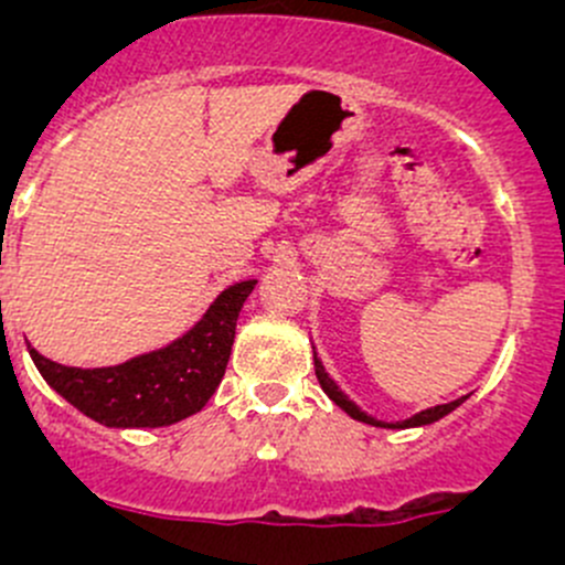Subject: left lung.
<instances>
[{"label": "left lung", "instance_id": "8db88e82", "mask_svg": "<svg viewBox=\"0 0 565 565\" xmlns=\"http://www.w3.org/2000/svg\"><path fill=\"white\" fill-rule=\"evenodd\" d=\"M315 369H317V380H319V385H322V391L328 393V396L333 398V402L339 404V407L344 409V413L350 415V418L363 420V424H372V426H383V429H409V426H426V424H435V420H440L443 415H448V413H451V409H457L459 404L465 402V398H467V396H461V398H457V402L437 404V407L420 409V413H415L413 418H407V420H396V424H385V420H377V418H372V415L363 413V409L358 407L355 402H350V398H347L344 393L339 391V385H335L333 380H330V374L324 372V366H322V361H319V358H317V352H315Z\"/></svg>", "mask_w": 565, "mask_h": 565}]
</instances>
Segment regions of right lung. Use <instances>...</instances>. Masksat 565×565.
Masks as SVG:
<instances>
[{"mask_svg":"<svg viewBox=\"0 0 565 565\" xmlns=\"http://www.w3.org/2000/svg\"><path fill=\"white\" fill-rule=\"evenodd\" d=\"M254 284L226 287L185 335L119 366H62L26 347L45 383L87 418L114 429L169 426L199 413L224 380L237 317Z\"/></svg>","mask_w":565,"mask_h":565,"instance_id":"1","label":"right lung"}]
</instances>
